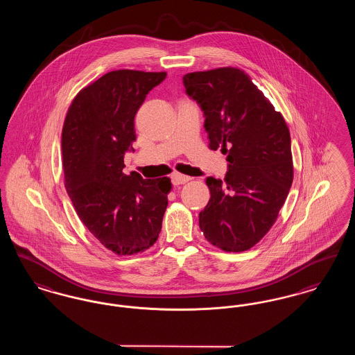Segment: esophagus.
<instances>
[{"mask_svg": "<svg viewBox=\"0 0 355 355\" xmlns=\"http://www.w3.org/2000/svg\"><path fill=\"white\" fill-rule=\"evenodd\" d=\"M191 178L190 177H187L185 174H181V173H174L173 175H171V182H173V185H182V184H186L187 181H190Z\"/></svg>", "mask_w": 355, "mask_h": 355, "instance_id": "esophagus-1", "label": "esophagus"}]
</instances>
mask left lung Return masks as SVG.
I'll use <instances>...</instances> for the list:
<instances>
[{
  "label": "left lung",
  "instance_id": "obj_1",
  "mask_svg": "<svg viewBox=\"0 0 355 355\" xmlns=\"http://www.w3.org/2000/svg\"><path fill=\"white\" fill-rule=\"evenodd\" d=\"M186 94L205 117L209 148L227 154L225 180L207 177L200 213L205 238L225 252H245L270 230L293 182L286 122L250 77L236 68L184 76Z\"/></svg>",
  "mask_w": 355,
  "mask_h": 355
}]
</instances>
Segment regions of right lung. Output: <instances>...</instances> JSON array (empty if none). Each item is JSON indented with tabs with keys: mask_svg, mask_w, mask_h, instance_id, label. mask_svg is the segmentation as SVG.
<instances>
[{
	"mask_svg": "<svg viewBox=\"0 0 355 355\" xmlns=\"http://www.w3.org/2000/svg\"><path fill=\"white\" fill-rule=\"evenodd\" d=\"M165 78V71H109L76 96L64 123L69 197L87 230L119 255L145 252L162 227L169 178L144 180L122 170L135 141V113Z\"/></svg>",
	"mask_w": 355,
	"mask_h": 355,
	"instance_id": "right-lung-1",
	"label": "right lung"
}]
</instances>
